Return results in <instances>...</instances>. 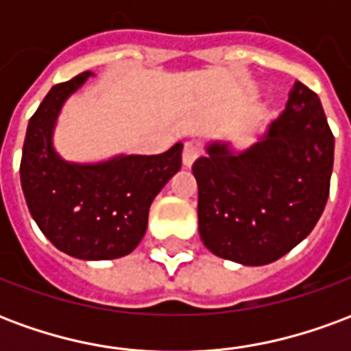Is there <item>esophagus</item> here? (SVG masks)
I'll return each instance as SVG.
<instances>
[{"label": "esophagus", "mask_w": 351, "mask_h": 351, "mask_svg": "<svg viewBox=\"0 0 351 351\" xmlns=\"http://www.w3.org/2000/svg\"><path fill=\"white\" fill-rule=\"evenodd\" d=\"M199 154H201V150H199V146L195 145V143H186V145H184V152H182L184 167H191V165H193V161L199 158Z\"/></svg>", "instance_id": "1"}]
</instances>
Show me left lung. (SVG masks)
Wrapping results in <instances>:
<instances>
[{"instance_id": "obj_1", "label": "left lung", "mask_w": 351, "mask_h": 351, "mask_svg": "<svg viewBox=\"0 0 351 351\" xmlns=\"http://www.w3.org/2000/svg\"><path fill=\"white\" fill-rule=\"evenodd\" d=\"M193 163L199 235L214 256L259 267L310 235L329 197L335 137L312 90L295 82L256 143L210 138Z\"/></svg>"}]
</instances>
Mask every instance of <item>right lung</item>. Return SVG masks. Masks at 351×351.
I'll return each instance as SVG.
<instances>
[{"instance_id": "right-lung-1", "label": "right lung", "mask_w": 351, "mask_h": 351, "mask_svg": "<svg viewBox=\"0 0 351 351\" xmlns=\"http://www.w3.org/2000/svg\"><path fill=\"white\" fill-rule=\"evenodd\" d=\"M92 71L52 86L29 118L20 163L27 208L43 235L67 256L84 261L118 259L135 250L148 210L180 171L182 143L156 156L118 154L101 161L64 160L54 130L65 101Z\"/></svg>"}]
</instances>
